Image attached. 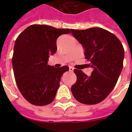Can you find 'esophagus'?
Wrapping results in <instances>:
<instances>
[{
  "label": "esophagus",
  "mask_w": 132,
  "mask_h": 132,
  "mask_svg": "<svg viewBox=\"0 0 132 132\" xmlns=\"http://www.w3.org/2000/svg\"><path fill=\"white\" fill-rule=\"evenodd\" d=\"M73 70H74V68L73 67H69V71L73 72Z\"/></svg>",
  "instance_id": "obj_1"
}]
</instances>
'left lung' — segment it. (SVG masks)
<instances>
[{
    "instance_id": "left-lung-1",
    "label": "left lung",
    "mask_w": 132,
    "mask_h": 132,
    "mask_svg": "<svg viewBox=\"0 0 132 132\" xmlns=\"http://www.w3.org/2000/svg\"><path fill=\"white\" fill-rule=\"evenodd\" d=\"M71 33L85 50V59L93 69L88 77L74 69L76 82L71 92L77 101L85 104H96L111 93L123 68L124 50L114 34L101 28L71 30Z\"/></svg>"
}]
</instances>
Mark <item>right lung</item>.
<instances>
[{
  "label": "right lung",
  "instance_id": "right-lung-1",
  "mask_svg": "<svg viewBox=\"0 0 132 132\" xmlns=\"http://www.w3.org/2000/svg\"><path fill=\"white\" fill-rule=\"evenodd\" d=\"M70 32L68 28L33 24L16 39L12 59L15 80L24 98L34 105H47L55 97L61 77L69 67L55 68L47 61L57 51L58 37Z\"/></svg>",
  "mask_w": 132,
  "mask_h": 132
}]
</instances>
